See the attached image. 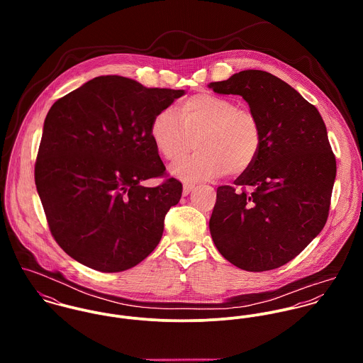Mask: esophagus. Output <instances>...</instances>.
Here are the masks:
<instances>
[{"label":"esophagus","instance_id":"obj_1","mask_svg":"<svg viewBox=\"0 0 363 363\" xmlns=\"http://www.w3.org/2000/svg\"><path fill=\"white\" fill-rule=\"evenodd\" d=\"M194 187H196V184H194V183H184V184H183V194H184V196H187V194H189Z\"/></svg>","mask_w":363,"mask_h":363}]
</instances>
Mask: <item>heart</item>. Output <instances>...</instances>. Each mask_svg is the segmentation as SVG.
I'll return each instance as SVG.
<instances>
[{
  "label": "heart",
  "mask_w": 363,
  "mask_h": 363,
  "mask_svg": "<svg viewBox=\"0 0 363 363\" xmlns=\"http://www.w3.org/2000/svg\"><path fill=\"white\" fill-rule=\"evenodd\" d=\"M150 135L157 152L174 162L187 155L196 140L197 152L172 167L183 180L215 179L225 172L239 176L256 162L262 144L259 117L229 98L197 94L170 110L156 113Z\"/></svg>",
  "instance_id": "b5f03b06"
}]
</instances>
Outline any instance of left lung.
<instances>
[{
  "label": "left lung",
  "mask_w": 363,
  "mask_h": 363,
  "mask_svg": "<svg viewBox=\"0 0 363 363\" xmlns=\"http://www.w3.org/2000/svg\"><path fill=\"white\" fill-rule=\"evenodd\" d=\"M240 95L259 117L262 144L235 186H219L209 219L218 252L246 271L295 259L324 228L337 173L318 110L275 75L246 69L208 85Z\"/></svg>",
  "instance_id": "1"
}]
</instances>
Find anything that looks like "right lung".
<instances>
[{
	"label": "right lung",
	"instance_id": "add662e5",
	"mask_svg": "<svg viewBox=\"0 0 363 363\" xmlns=\"http://www.w3.org/2000/svg\"><path fill=\"white\" fill-rule=\"evenodd\" d=\"M183 95L104 75L52 104L35 183L52 238L69 257L120 272L154 252L183 186L174 177L156 187L141 184L166 174L150 127Z\"/></svg>",
	"mask_w": 363,
	"mask_h": 363
}]
</instances>
